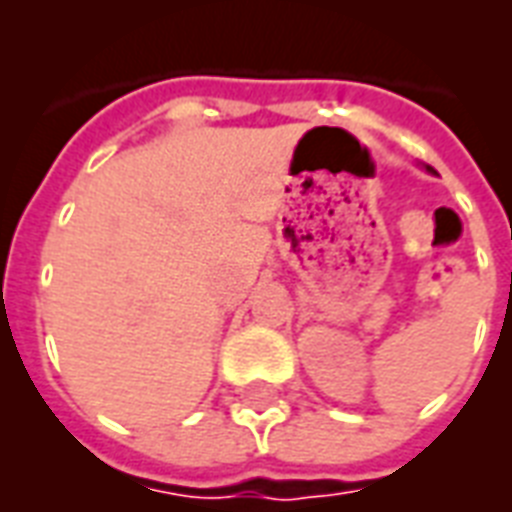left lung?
Instances as JSON below:
<instances>
[{"label": "left lung", "instance_id": "obj_1", "mask_svg": "<svg viewBox=\"0 0 512 512\" xmlns=\"http://www.w3.org/2000/svg\"><path fill=\"white\" fill-rule=\"evenodd\" d=\"M428 172H433V167H428Z\"/></svg>", "mask_w": 512, "mask_h": 512}]
</instances>
